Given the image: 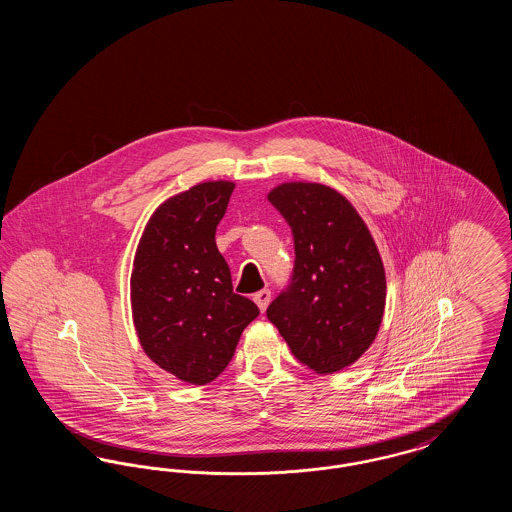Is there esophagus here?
Listing matches in <instances>:
<instances>
[{
	"mask_svg": "<svg viewBox=\"0 0 512 512\" xmlns=\"http://www.w3.org/2000/svg\"><path fill=\"white\" fill-rule=\"evenodd\" d=\"M270 297H272V295H270V290H267V288H265V290H261V292L255 293V295H253V299H255V303H257V305H259V309H261V311H263V313H265V311H267L268 303H270Z\"/></svg>",
	"mask_w": 512,
	"mask_h": 512,
	"instance_id": "obj_1",
	"label": "esophagus"
}]
</instances>
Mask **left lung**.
I'll list each match as a JSON object with an SVG mask.
<instances>
[{"instance_id":"left-lung-1","label":"left lung","mask_w":512,"mask_h":512,"mask_svg":"<svg viewBox=\"0 0 512 512\" xmlns=\"http://www.w3.org/2000/svg\"><path fill=\"white\" fill-rule=\"evenodd\" d=\"M268 201L292 228V284L267 317L293 355L317 374L353 365L376 340L386 307V270L357 209L317 182H284Z\"/></svg>"}]
</instances>
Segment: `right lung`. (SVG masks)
<instances>
[{"mask_svg": "<svg viewBox=\"0 0 512 512\" xmlns=\"http://www.w3.org/2000/svg\"><path fill=\"white\" fill-rule=\"evenodd\" d=\"M234 182L211 180L165 199L147 220L130 274V305L147 357L178 380L213 382L259 307L232 290L215 232Z\"/></svg>", "mask_w": 512, "mask_h": 512, "instance_id": "1", "label": "right lung"}]
</instances>
